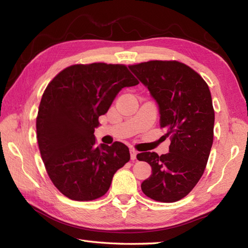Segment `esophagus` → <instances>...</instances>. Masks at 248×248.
<instances>
[{"mask_svg":"<svg viewBox=\"0 0 248 248\" xmlns=\"http://www.w3.org/2000/svg\"><path fill=\"white\" fill-rule=\"evenodd\" d=\"M136 155H138V151H136L134 148H130V155H131V160H135L136 159Z\"/></svg>","mask_w":248,"mask_h":248,"instance_id":"34e87169","label":"esophagus"}]
</instances>
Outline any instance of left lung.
<instances>
[{
  "label": "left lung",
  "mask_w": 248,
  "mask_h": 248,
  "mask_svg": "<svg viewBox=\"0 0 248 248\" xmlns=\"http://www.w3.org/2000/svg\"><path fill=\"white\" fill-rule=\"evenodd\" d=\"M148 88L160 112V125L170 135V152H140L152 168L141 191L161 202L186 197L202 178L213 144L214 109L208 84L177 61H150L129 66Z\"/></svg>",
  "instance_id": "obj_1"
}]
</instances>
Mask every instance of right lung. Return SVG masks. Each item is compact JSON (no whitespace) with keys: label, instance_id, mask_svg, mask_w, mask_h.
<instances>
[{"label":"right lung","instance_id":"obj_1","mask_svg":"<svg viewBox=\"0 0 248 248\" xmlns=\"http://www.w3.org/2000/svg\"><path fill=\"white\" fill-rule=\"evenodd\" d=\"M138 84L127 66L93 62L65 68L46 86L37 140L51 181L66 197L88 202L103 196L114 173L129 162L127 146H96L93 132L121 89Z\"/></svg>","mask_w":248,"mask_h":248}]
</instances>
